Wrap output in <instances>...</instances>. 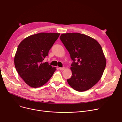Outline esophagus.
Segmentation results:
<instances>
[{
  "instance_id": "34e87169",
  "label": "esophagus",
  "mask_w": 122,
  "mask_h": 122,
  "mask_svg": "<svg viewBox=\"0 0 122 122\" xmlns=\"http://www.w3.org/2000/svg\"><path fill=\"white\" fill-rule=\"evenodd\" d=\"M59 69V70L63 71V70H64L65 69V68H64V67H62V68H61V67H60Z\"/></svg>"
}]
</instances>
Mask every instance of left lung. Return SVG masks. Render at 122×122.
<instances>
[{"label": "left lung", "mask_w": 122, "mask_h": 122, "mask_svg": "<svg viewBox=\"0 0 122 122\" xmlns=\"http://www.w3.org/2000/svg\"><path fill=\"white\" fill-rule=\"evenodd\" d=\"M60 39L73 61L68 83L78 92L89 90L100 80L106 66L101 45L93 38L78 33L62 34Z\"/></svg>", "instance_id": "8db88e82"}]
</instances>
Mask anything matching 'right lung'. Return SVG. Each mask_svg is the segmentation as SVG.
<instances>
[{"label":"right lung","mask_w":122,"mask_h":122,"mask_svg":"<svg viewBox=\"0 0 122 122\" xmlns=\"http://www.w3.org/2000/svg\"><path fill=\"white\" fill-rule=\"evenodd\" d=\"M59 35L56 33H40L26 38L19 45L15 66L19 76L30 87L44 85L54 74L56 68L43 60Z\"/></svg>","instance_id":"obj_1"}]
</instances>
